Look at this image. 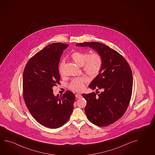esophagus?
I'll list each match as a JSON object with an SVG mask.
<instances>
[{
	"label": "esophagus",
	"mask_w": 155,
	"mask_h": 155,
	"mask_svg": "<svg viewBox=\"0 0 155 155\" xmlns=\"http://www.w3.org/2000/svg\"><path fill=\"white\" fill-rule=\"evenodd\" d=\"M75 96H76V97L77 98H80L82 97V95L81 94H76L75 95Z\"/></svg>",
	"instance_id": "34e87169"
}]
</instances>
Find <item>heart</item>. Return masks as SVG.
Here are the masks:
<instances>
[{"mask_svg": "<svg viewBox=\"0 0 155 155\" xmlns=\"http://www.w3.org/2000/svg\"><path fill=\"white\" fill-rule=\"evenodd\" d=\"M73 61L78 66L83 67V70L86 74L91 77L97 76L101 70L103 60L101 55L97 52L89 54L84 51H75L71 54ZM64 61L60 64L59 71L63 73ZM85 79L82 77L73 79L70 84V88L74 91L80 92L84 88Z\"/></svg>", "mask_w": 155, "mask_h": 155, "instance_id": "heart-1", "label": "heart"}]
</instances>
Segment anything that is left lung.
<instances>
[{
	"instance_id": "8db88e82",
	"label": "left lung",
	"mask_w": 155,
	"mask_h": 155,
	"mask_svg": "<svg viewBox=\"0 0 155 155\" xmlns=\"http://www.w3.org/2000/svg\"><path fill=\"white\" fill-rule=\"evenodd\" d=\"M76 46H88L102 57L101 70L89 85L101 92L82 95L87 101L85 112L88 120L99 127H107L123 117L129 105L133 91L131 69L122 55L107 45L91 42Z\"/></svg>"
}]
</instances>
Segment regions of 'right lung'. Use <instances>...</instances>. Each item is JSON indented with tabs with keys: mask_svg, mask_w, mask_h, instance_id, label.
I'll use <instances>...</instances> for the list:
<instances>
[{
	"mask_svg": "<svg viewBox=\"0 0 155 155\" xmlns=\"http://www.w3.org/2000/svg\"><path fill=\"white\" fill-rule=\"evenodd\" d=\"M69 45L53 43L28 60L23 73V97L29 112L38 123L51 129L62 127L72 113L75 95L67 91L54 96L52 87L60 84L58 64Z\"/></svg>",
	"mask_w": 155,
	"mask_h": 155,
	"instance_id": "obj_1",
	"label": "right lung"
}]
</instances>
